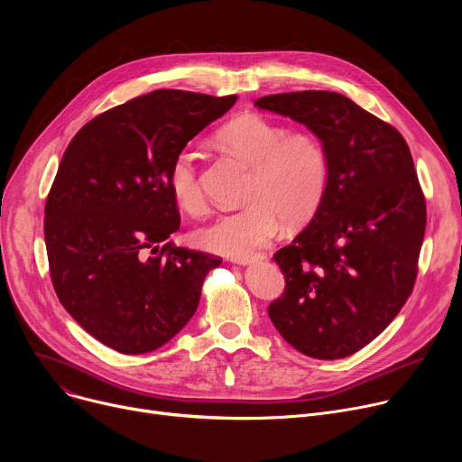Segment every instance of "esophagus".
<instances>
[{
  "label": "esophagus",
  "instance_id": "obj_1",
  "mask_svg": "<svg viewBox=\"0 0 462 462\" xmlns=\"http://www.w3.org/2000/svg\"><path fill=\"white\" fill-rule=\"evenodd\" d=\"M265 256L263 254H256V256H239V258H232L234 263H239V265H249V263H254L258 260H263Z\"/></svg>",
  "mask_w": 462,
  "mask_h": 462
}]
</instances>
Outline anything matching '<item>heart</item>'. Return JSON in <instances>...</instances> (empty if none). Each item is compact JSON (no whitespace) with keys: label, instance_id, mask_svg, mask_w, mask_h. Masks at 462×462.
Masks as SVG:
<instances>
[{"label":"heart","instance_id":"obj_1","mask_svg":"<svg viewBox=\"0 0 462 462\" xmlns=\"http://www.w3.org/2000/svg\"><path fill=\"white\" fill-rule=\"evenodd\" d=\"M215 143L251 166V176L244 192L247 206L194 232L202 249L234 258L249 256L270 244L282 221L290 226L303 225L320 208L329 183V157L314 133L288 131L279 121L244 114L217 131ZM168 187L185 213H206L199 157L190 150H181L170 162Z\"/></svg>","mask_w":462,"mask_h":462}]
</instances>
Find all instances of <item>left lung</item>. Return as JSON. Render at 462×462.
Listing matches in <instances>:
<instances>
[{
  "instance_id": "obj_1",
  "label": "left lung",
  "mask_w": 462,
  "mask_h": 462,
  "mask_svg": "<svg viewBox=\"0 0 462 462\" xmlns=\"http://www.w3.org/2000/svg\"><path fill=\"white\" fill-rule=\"evenodd\" d=\"M262 110L300 121L329 157L320 208L273 258L286 286L268 314L288 345L341 359L397 317L418 277L427 206L402 134L335 91L265 95Z\"/></svg>"
}]
</instances>
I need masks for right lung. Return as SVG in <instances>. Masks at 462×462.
Listing matches in <instances>:
<instances>
[{
	"mask_svg": "<svg viewBox=\"0 0 462 462\" xmlns=\"http://www.w3.org/2000/svg\"><path fill=\"white\" fill-rule=\"evenodd\" d=\"M236 101L157 89L93 117L67 145L44 206L52 284L70 317L119 354L180 333L223 262L161 244L181 221L170 162Z\"/></svg>",
	"mask_w": 462,
	"mask_h": 462,
	"instance_id": "1",
	"label": "right lung"
}]
</instances>
